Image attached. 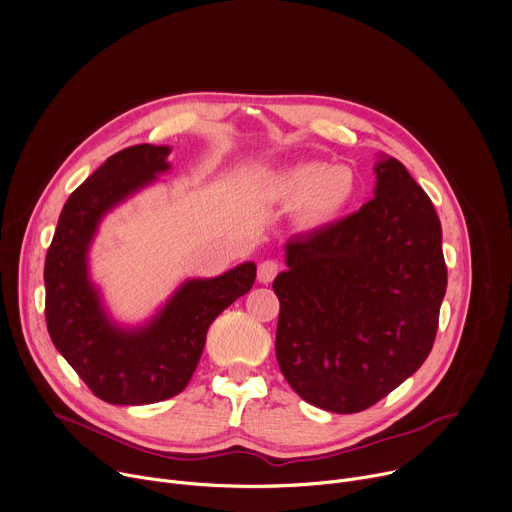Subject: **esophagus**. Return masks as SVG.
I'll return each mask as SVG.
<instances>
[{
	"mask_svg": "<svg viewBox=\"0 0 512 512\" xmlns=\"http://www.w3.org/2000/svg\"><path fill=\"white\" fill-rule=\"evenodd\" d=\"M277 271H280V265H277L275 261H263V263H259V269H257V280H259V284H271L273 277L277 275Z\"/></svg>",
	"mask_w": 512,
	"mask_h": 512,
	"instance_id": "34e87169",
	"label": "esophagus"
}]
</instances>
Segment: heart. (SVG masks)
<instances>
[{
	"mask_svg": "<svg viewBox=\"0 0 512 512\" xmlns=\"http://www.w3.org/2000/svg\"><path fill=\"white\" fill-rule=\"evenodd\" d=\"M271 192L284 204L298 206V220L306 228L335 222L357 196V175L347 165L300 161L277 171Z\"/></svg>",
	"mask_w": 512,
	"mask_h": 512,
	"instance_id": "1",
	"label": "heart"
}]
</instances>
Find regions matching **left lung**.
I'll return each instance as SVG.
<instances>
[{
	"mask_svg": "<svg viewBox=\"0 0 512 512\" xmlns=\"http://www.w3.org/2000/svg\"><path fill=\"white\" fill-rule=\"evenodd\" d=\"M355 214L286 243L275 357L294 392L329 412L374 406L425 363L447 290L441 222L406 167L374 165Z\"/></svg>",
	"mask_w": 512,
	"mask_h": 512,
	"instance_id": "1",
	"label": "left lung"
}]
</instances>
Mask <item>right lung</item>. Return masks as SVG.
<instances>
[{"mask_svg": "<svg viewBox=\"0 0 512 512\" xmlns=\"http://www.w3.org/2000/svg\"><path fill=\"white\" fill-rule=\"evenodd\" d=\"M167 145H134L91 173L65 202L44 261L46 327L87 388L108 404L141 406L179 394L192 380L214 318L245 296L257 265L188 277L141 324L118 322L91 280L89 251L102 220L171 169Z\"/></svg>", "mask_w": 512, "mask_h": 512, "instance_id": "1", "label": "right lung"}]
</instances>
